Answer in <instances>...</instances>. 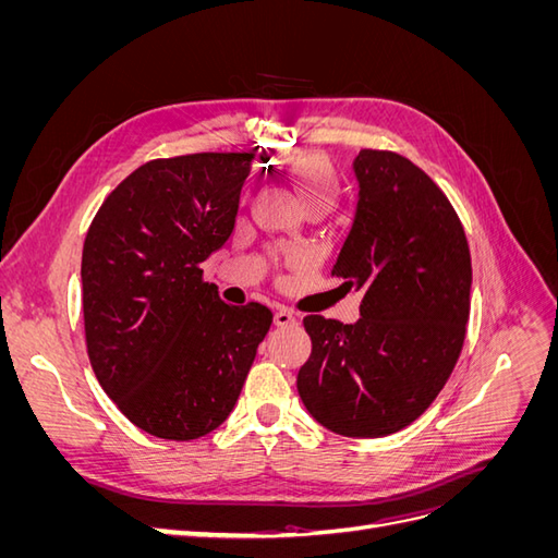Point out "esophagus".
<instances>
[{"instance_id":"esophagus-1","label":"esophagus","mask_w":558,"mask_h":558,"mask_svg":"<svg viewBox=\"0 0 558 558\" xmlns=\"http://www.w3.org/2000/svg\"><path fill=\"white\" fill-rule=\"evenodd\" d=\"M291 324H295V316H293L289 310L279 307V310L275 312V326L283 328V326H291Z\"/></svg>"}]
</instances>
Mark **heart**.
Wrapping results in <instances>:
<instances>
[{"label":"heart","instance_id":"b5f03b06","mask_svg":"<svg viewBox=\"0 0 558 558\" xmlns=\"http://www.w3.org/2000/svg\"><path fill=\"white\" fill-rule=\"evenodd\" d=\"M295 195L312 211H328L340 197V181L326 160H298L286 170Z\"/></svg>","mask_w":558,"mask_h":558}]
</instances>
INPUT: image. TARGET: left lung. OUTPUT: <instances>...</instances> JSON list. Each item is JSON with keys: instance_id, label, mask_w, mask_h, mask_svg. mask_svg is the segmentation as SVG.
Masks as SVG:
<instances>
[{"instance_id": "obj_1", "label": "left lung", "mask_w": 558, "mask_h": 558, "mask_svg": "<svg viewBox=\"0 0 558 558\" xmlns=\"http://www.w3.org/2000/svg\"><path fill=\"white\" fill-rule=\"evenodd\" d=\"M359 205L332 277L363 293L361 318L305 316L312 353L298 393L320 426L384 437L442 391L470 316V248L447 195L414 162L363 148Z\"/></svg>"}]
</instances>
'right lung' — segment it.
Instances as JSON below:
<instances>
[{"label": "right lung", "mask_w": 558, "mask_h": 558, "mask_svg": "<svg viewBox=\"0 0 558 558\" xmlns=\"http://www.w3.org/2000/svg\"><path fill=\"white\" fill-rule=\"evenodd\" d=\"M253 154L150 160L102 202L83 242V324L95 377L134 426L162 440L218 428L272 326L230 307L202 263L234 228Z\"/></svg>", "instance_id": "add662e5"}]
</instances>
